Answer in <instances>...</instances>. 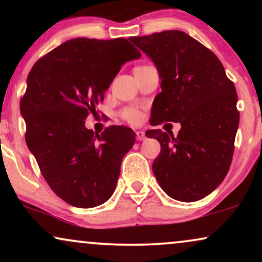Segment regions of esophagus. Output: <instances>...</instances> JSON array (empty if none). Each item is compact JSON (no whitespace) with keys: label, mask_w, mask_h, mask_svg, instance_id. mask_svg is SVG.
<instances>
[{"label":"esophagus","mask_w":262,"mask_h":262,"mask_svg":"<svg viewBox=\"0 0 262 262\" xmlns=\"http://www.w3.org/2000/svg\"><path fill=\"white\" fill-rule=\"evenodd\" d=\"M135 134H137V139L139 141L145 139V133H144L143 130H137L135 132Z\"/></svg>","instance_id":"esophagus-1"}]
</instances>
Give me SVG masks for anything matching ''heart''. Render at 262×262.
Masks as SVG:
<instances>
[{
	"label": "heart",
	"mask_w": 262,
	"mask_h": 262,
	"mask_svg": "<svg viewBox=\"0 0 262 262\" xmlns=\"http://www.w3.org/2000/svg\"><path fill=\"white\" fill-rule=\"evenodd\" d=\"M123 117L132 123H137L140 121V112L137 108H127L123 111Z\"/></svg>",
	"instance_id": "obj_1"
}]
</instances>
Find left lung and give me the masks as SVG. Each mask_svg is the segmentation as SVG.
<instances>
[{
	"instance_id": "8db88e82",
	"label": "left lung",
	"mask_w": 262,
	"mask_h": 262,
	"mask_svg": "<svg viewBox=\"0 0 262 262\" xmlns=\"http://www.w3.org/2000/svg\"><path fill=\"white\" fill-rule=\"evenodd\" d=\"M130 40L154 61L161 79L150 124H181L177 137L161 129L146 130V137L161 145L152 172L173 200H202L229 171L239 127L235 86L221 60L185 32L165 31Z\"/></svg>"
}]
</instances>
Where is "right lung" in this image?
I'll return each mask as SVG.
<instances>
[{"instance_id":"obj_1","label":"right lung","mask_w":262,"mask_h":262,"mask_svg":"<svg viewBox=\"0 0 262 262\" xmlns=\"http://www.w3.org/2000/svg\"><path fill=\"white\" fill-rule=\"evenodd\" d=\"M140 52L127 39L75 38L33 65L20 100L26 143L45 181L66 203L100 206L113 194L135 133L111 125L101 134L85 127L114 77Z\"/></svg>"}]
</instances>
